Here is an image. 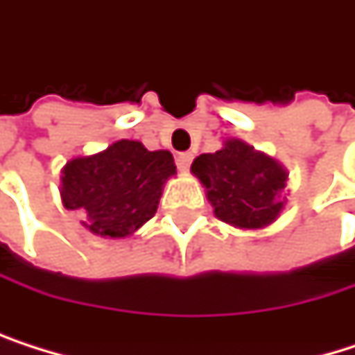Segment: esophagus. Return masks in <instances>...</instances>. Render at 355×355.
<instances>
[{"instance_id":"34e87169","label":"esophagus","mask_w":355,"mask_h":355,"mask_svg":"<svg viewBox=\"0 0 355 355\" xmlns=\"http://www.w3.org/2000/svg\"><path fill=\"white\" fill-rule=\"evenodd\" d=\"M192 159H194V155H192V153H180V155H178V159H175V165H178V169H180L182 173H186V171L190 169V163H192Z\"/></svg>"}]
</instances>
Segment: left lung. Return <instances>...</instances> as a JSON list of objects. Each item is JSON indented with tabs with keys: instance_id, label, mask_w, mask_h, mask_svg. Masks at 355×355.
<instances>
[{
	"instance_id": "left-lung-1",
	"label": "left lung",
	"mask_w": 355,
	"mask_h": 355,
	"mask_svg": "<svg viewBox=\"0 0 355 355\" xmlns=\"http://www.w3.org/2000/svg\"><path fill=\"white\" fill-rule=\"evenodd\" d=\"M190 171L205 186L215 217L234 228L261 230L284 209L286 169L243 140L230 138L219 150L196 157Z\"/></svg>"
}]
</instances>
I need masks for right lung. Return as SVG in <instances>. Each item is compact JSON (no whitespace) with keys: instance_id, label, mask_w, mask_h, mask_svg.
Listing matches in <instances>:
<instances>
[{"instance_id":"obj_1","label":"right lung","mask_w":355,"mask_h":355,"mask_svg":"<svg viewBox=\"0 0 355 355\" xmlns=\"http://www.w3.org/2000/svg\"><path fill=\"white\" fill-rule=\"evenodd\" d=\"M175 175L169 150H146L138 140H119L106 150L71 159L62 167L60 196L96 236L125 239L157 213L165 182Z\"/></svg>"}]
</instances>
